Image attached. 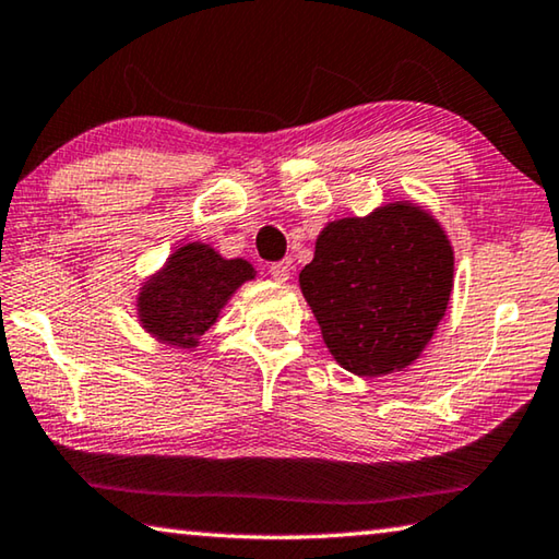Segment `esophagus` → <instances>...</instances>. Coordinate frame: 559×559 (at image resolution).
Segmentation results:
<instances>
[{"label": "esophagus", "instance_id": "obj_1", "mask_svg": "<svg viewBox=\"0 0 559 559\" xmlns=\"http://www.w3.org/2000/svg\"><path fill=\"white\" fill-rule=\"evenodd\" d=\"M271 276H273V281H278V283H286L288 278H290V271H294V265H290V261L288 259H283V261H276V263H271Z\"/></svg>", "mask_w": 559, "mask_h": 559}]
</instances>
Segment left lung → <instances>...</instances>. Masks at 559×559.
Returning a JSON list of instances; mask_svg holds the SVG:
<instances>
[{"mask_svg":"<svg viewBox=\"0 0 559 559\" xmlns=\"http://www.w3.org/2000/svg\"><path fill=\"white\" fill-rule=\"evenodd\" d=\"M453 271L440 221L397 199L325 224L298 283L335 362L378 378L420 358L445 318Z\"/></svg>","mask_w":559,"mask_h":559,"instance_id":"1","label":"left lung"}]
</instances>
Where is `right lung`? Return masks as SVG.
Segmentation results:
<instances>
[{"instance_id":"add662e5","label":"right lung","mask_w":559,"mask_h":559,"mask_svg":"<svg viewBox=\"0 0 559 559\" xmlns=\"http://www.w3.org/2000/svg\"><path fill=\"white\" fill-rule=\"evenodd\" d=\"M255 269L246 259H224L211 243L176 246L166 263L141 283L136 294L139 325L154 341L191 350Z\"/></svg>"}]
</instances>
